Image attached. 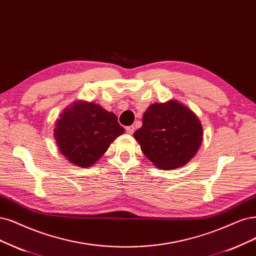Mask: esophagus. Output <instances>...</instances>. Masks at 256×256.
Segmentation results:
<instances>
[{"label": "esophagus", "mask_w": 256, "mask_h": 256, "mask_svg": "<svg viewBox=\"0 0 256 256\" xmlns=\"http://www.w3.org/2000/svg\"><path fill=\"white\" fill-rule=\"evenodd\" d=\"M126 131H127V134H134V126L132 125V126H128V127H126Z\"/></svg>", "instance_id": "34e87169"}]
</instances>
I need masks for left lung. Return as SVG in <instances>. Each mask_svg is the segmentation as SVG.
Masks as SVG:
<instances>
[{
  "mask_svg": "<svg viewBox=\"0 0 256 256\" xmlns=\"http://www.w3.org/2000/svg\"><path fill=\"white\" fill-rule=\"evenodd\" d=\"M143 154L161 170L178 168L195 156L202 142L199 120L176 100L154 104L134 132Z\"/></svg>",
  "mask_w": 256,
  "mask_h": 256,
  "instance_id": "obj_1",
  "label": "left lung"
}]
</instances>
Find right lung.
Returning a JSON list of instances; mask_svg holds the SVG:
<instances>
[{
	"label": "right lung",
	"instance_id": "add662e5",
	"mask_svg": "<svg viewBox=\"0 0 256 256\" xmlns=\"http://www.w3.org/2000/svg\"><path fill=\"white\" fill-rule=\"evenodd\" d=\"M54 132L59 150L68 160L88 167L107 152L124 128L114 113L93 102H78L61 114Z\"/></svg>",
	"mask_w": 256,
	"mask_h": 256
}]
</instances>
